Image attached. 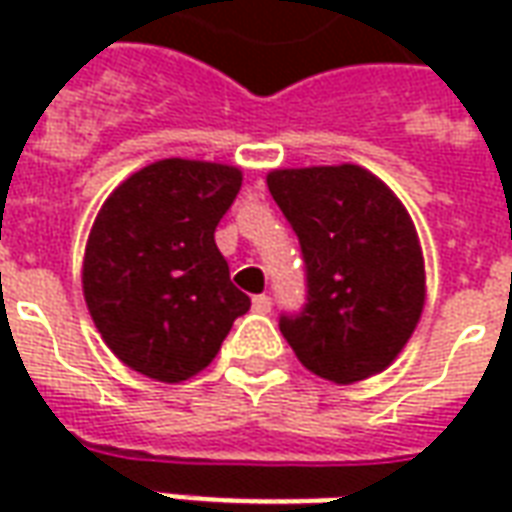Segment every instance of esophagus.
<instances>
[{
    "label": "esophagus",
    "instance_id": "esophagus-1",
    "mask_svg": "<svg viewBox=\"0 0 512 512\" xmlns=\"http://www.w3.org/2000/svg\"><path fill=\"white\" fill-rule=\"evenodd\" d=\"M252 307H255L257 312H271V299H268L266 293H263V296H255V299H252Z\"/></svg>",
    "mask_w": 512,
    "mask_h": 512
}]
</instances>
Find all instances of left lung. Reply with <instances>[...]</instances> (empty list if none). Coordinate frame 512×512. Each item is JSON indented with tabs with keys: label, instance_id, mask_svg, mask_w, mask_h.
<instances>
[{
	"label": "left lung",
	"instance_id": "left-lung-1",
	"mask_svg": "<svg viewBox=\"0 0 512 512\" xmlns=\"http://www.w3.org/2000/svg\"><path fill=\"white\" fill-rule=\"evenodd\" d=\"M266 183L307 266V307L279 321L293 354L334 384L386 370L425 307V257L406 205L359 164L271 169Z\"/></svg>",
	"mask_w": 512,
	"mask_h": 512
}]
</instances>
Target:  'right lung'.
Wrapping results in <instances>:
<instances>
[{
    "label": "right lung",
    "mask_w": 512,
    "mask_h": 512,
    "mask_svg": "<svg viewBox=\"0 0 512 512\" xmlns=\"http://www.w3.org/2000/svg\"><path fill=\"white\" fill-rule=\"evenodd\" d=\"M241 180L230 164L161 158L128 175L95 216L84 301L109 351L136 373L164 384L197 376L249 310L213 241Z\"/></svg>",
    "instance_id": "add662e5"
}]
</instances>
